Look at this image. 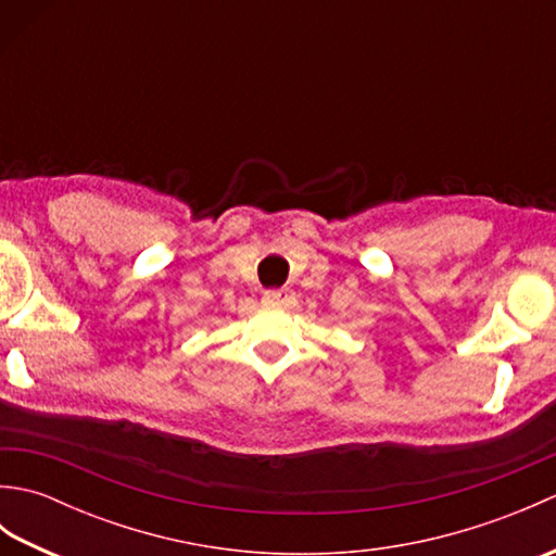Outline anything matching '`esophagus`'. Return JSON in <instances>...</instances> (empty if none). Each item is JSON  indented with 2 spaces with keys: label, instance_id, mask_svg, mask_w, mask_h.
Instances as JSON below:
<instances>
[{
  "label": "esophagus",
  "instance_id": "1",
  "mask_svg": "<svg viewBox=\"0 0 556 556\" xmlns=\"http://www.w3.org/2000/svg\"><path fill=\"white\" fill-rule=\"evenodd\" d=\"M263 303L275 305V308H285V305L291 303V291L289 289H267L263 293Z\"/></svg>",
  "mask_w": 556,
  "mask_h": 556
}]
</instances>
